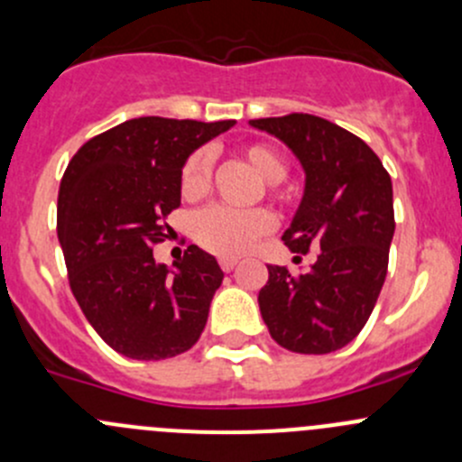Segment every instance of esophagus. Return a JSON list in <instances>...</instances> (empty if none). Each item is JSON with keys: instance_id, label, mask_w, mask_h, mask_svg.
I'll return each instance as SVG.
<instances>
[{"instance_id": "1", "label": "esophagus", "mask_w": 462, "mask_h": 462, "mask_svg": "<svg viewBox=\"0 0 462 462\" xmlns=\"http://www.w3.org/2000/svg\"><path fill=\"white\" fill-rule=\"evenodd\" d=\"M235 265H236V259H221L223 273H232V270H235Z\"/></svg>"}]
</instances>
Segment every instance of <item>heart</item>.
Listing matches in <instances>:
<instances>
[{"instance_id": "obj_1", "label": "heart", "mask_w": 462, "mask_h": 462, "mask_svg": "<svg viewBox=\"0 0 462 462\" xmlns=\"http://www.w3.org/2000/svg\"><path fill=\"white\" fill-rule=\"evenodd\" d=\"M245 161L253 165L261 179L270 185V194L274 199H283L286 194L274 183L283 180L288 167L286 161L268 144H248L244 149ZM214 153L209 147H201L185 161L180 171V192L189 201H199L212 188ZM274 217L263 208L254 209H232L226 205H212L203 209L194 221V236L199 244L218 257L235 259L248 253L254 244L273 232Z\"/></svg>"}]
</instances>
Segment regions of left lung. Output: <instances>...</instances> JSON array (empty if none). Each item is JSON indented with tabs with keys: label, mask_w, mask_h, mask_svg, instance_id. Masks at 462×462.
Segmentation results:
<instances>
[{
	"label": "left lung",
	"mask_w": 462,
	"mask_h": 462,
	"mask_svg": "<svg viewBox=\"0 0 462 462\" xmlns=\"http://www.w3.org/2000/svg\"><path fill=\"white\" fill-rule=\"evenodd\" d=\"M291 149L306 174L304 197L283 232L297 254L319 248L300 274L268 265L261 318L279 346L324 356L346 346L374 313L393 239V188L380 158L356 134L310 114L250 120Z\"/></svg>",
	"instance_id": "left-lung-1"
}]
</instances>
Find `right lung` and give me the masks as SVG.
I'll return each instance as SVG.
<instances>
[{
	"label": "right lung",
	"mask_w": 462,
	"mask_h": 462,
	"mask_svg": "<svg viewBox=\"0 0 462 462\" xmlns=\"http://www.w3.org/2000/svg\"><path fill=\"white\" fill-rule=\"evenodd\" d=\"M235 120L144 116L78 149L58 194V239L73 297L96 333L132 360H167L201 337L223 282L217 259L189 245L174 270L153 261L180 205V171L194 149Z\"/></svg>",
	"instance_id": "1"
}]
</instances>
